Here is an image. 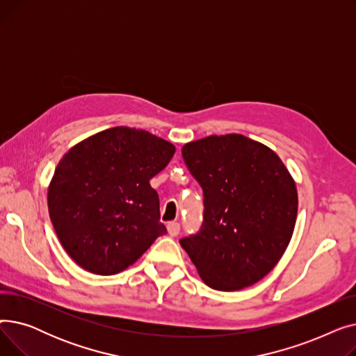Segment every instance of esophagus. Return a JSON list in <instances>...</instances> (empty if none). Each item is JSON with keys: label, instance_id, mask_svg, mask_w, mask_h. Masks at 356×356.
Wrapping results in <instances>:
<instances>
[{"label": "esophagus", "instance_id": "obj_1", "mask_svg": "<svg viewBox=\"0 0 356 356\" xmlns=\"http://www.w3.org/2000/svg\"><path fill=\"white\" fill-rule=\"evenodd\" d=\"M167 231L170 236H177L180 232V225L177 222H168L167 223Z\"/></svg>", "mask_w": 356, "mask_h": 356}]
</instances>
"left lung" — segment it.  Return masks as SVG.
Wrapping results in <instances>:
<instances>
[{
    "instance_id": "left-lung-1",
    "label": "left lung",
    "mask_w": 356,
    "mask_h": 356,
    "mask_svg": "<svg viewBox=\"0 0 356 356\" xmlns=\"http://www.w3.org/2000/svg\"><path fill=\"white\" fill-rule=\"evenodd\" d=\"M203 191L199 232L180 239L209 287L235 291L264 278L283 257L297 218V189L280 157L241 134L184 144Z\"/></svg>"
}]
</instances>
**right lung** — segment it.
<instances>
[{
    "instance_id": "obj_1",
    "label": "right lung",
    "mask_w": 356,
    "mask_h": 356,
    "mask_svg": "<svg viewBox=\"0 0 356 356\" xmlns=\"http://www.w3.org/2000/svg\"><path fill=\"white\" fill-rule=\"evenodd\" d=\"M176 148L148 131L109 128L72 147L54 170L47 203L53 228L83 270L117 274L167 234L149 186Z\"/></svg>"
}]
</instances>
